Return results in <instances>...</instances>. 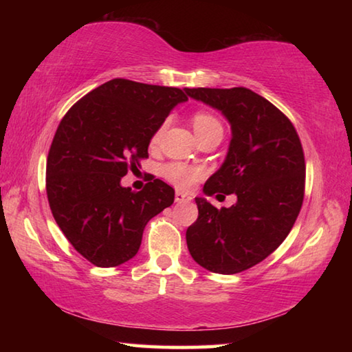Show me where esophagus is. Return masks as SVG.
<instances>
[{"label":"esophagus","mask_w":352,"mask_h":352,"mask_svg":"<svg viewBox=\"0 0 352 352\" xmlns=\"http://www.w3.org/2000/svg\"><path fill=\"white\" fill-rule=\"evenodd\" d=\"M190 200H192V195H189L186 192H180V190H177V192H175L177 204H183V201H190Z\"/></svg>","instance_id":"obj_1"}]
</instances>
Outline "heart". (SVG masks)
<instances>
[{
	"label": "heart",
	"mask_w": 352,
	"mask_h": 352,
	"mask_svg": "<svg viewBox=\"0 0 352 352\" xmlns=\"http://www.w3.org/2000/svg\"><path fill=\"white\" fill-rule=\"evenodd\" d=\"M192 126H194L197 138L201 135H206L211 132H222L223 130L222 124H220L219 119L216 116H212L211 113H208V111L195 113V115L192 116ZM164 129H166V124H162V126L155 130V133L151 138L152 146L158 144V141H160V138H162ZM162 174L166 180L172 184H175L177 188L188 189L201 177V170L197 168H192V166L184 164V163H169V164L163 166Z\"/></svg>",
	"instance_id": "1"
}]
</instances>
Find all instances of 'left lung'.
<instances>
[{"instance_id": "1", "label": "left lung", "mask_w": 352, "mask_h": 352, "mask_svg": "<svg viewBox=\"0 0 352 352\" xmlns=\"http://www.w3.org/2000/svg\"><path fill=\"white\" fill-rule=\"evenodd\" d=\"M184 91L219 110L231 126L228 153L204 192L237 197L220 210L195 199L199 217L186 231L188 250L204 269L234 275L264 261L290 233L305 199V153L289 118L248 88Z\"/></svg>"}]
</instances>
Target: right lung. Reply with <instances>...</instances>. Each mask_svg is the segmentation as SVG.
<instances>
[{
	"instance_id": "1",
	"label": "right lung",
	"mask_w": 352,
	"mask_h": 352,
	"mask_svg": "<svg viewBox=\"0 0 352 352\" xmlns=\"http://www.w3.org/2000/svg\"><path fill=\"white\" fill-rule=\"evenodd\" d=\"M186 100L180 88L113 79L58 124L46 162L47 201L65 237L91 264L132 259L148 220L174 204L175 190L158 178L140 192L121 178L148 157L155 130Z\"/></svg>"
}]
</instances>
